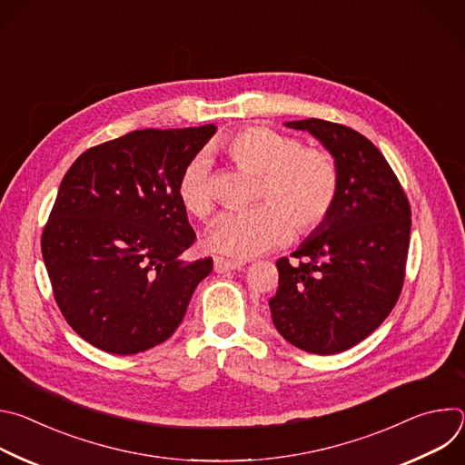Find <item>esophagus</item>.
I'll return each instance as SVG.
<instances>
[{
    "instance_id": "34e87169",
    "label": "esophagus",
    "mask_w": 465,
    "mask_h": 465,
    "mask_svg": "<svg viewBox=\"0 0 465 465\" xmlns=\"http://www.w3.org/2000/svg\"><path fill=\"white\" fill-rule=\"evenodd\" d=\"M242 267V262H237V261H230V259H221L217 257L215 259V272L223 274V272H230V271H237Z\"/></svg>"
}]
</instances>
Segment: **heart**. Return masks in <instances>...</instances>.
<instances>
[{"label":"heart","instance_id":"heart-1","mask_svg":"<svg viewBox=\"0 0 465 465\" xmlns=\"http://www.w3.org/2000/svg\"><path fill=\"white\" fill-rule=\"evenodd\" d=\"M213 149L237 169L259 176L252 212L224 215L208 237L223 255L253 257L285 244L292 232L305 237L333 213L341 193V169L327 151L307 149L298 138L267 126H244L221 138ZM183 210L198 221L213 215L210 163L189 162L176 182Z\"/></svg>","mask_w":465,"mask_h":465}]
</instances>
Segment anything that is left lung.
<instances>
[{
  "instance_id": "1",
  "label": "left lung",
  "mask_w": 465,
  "mask_h": 465,
  "mask_svg": "<svg viewBox=\"0 0 465 465\" xmlns=\"http://www.w3.org/2000/svg\"><path fill=\"white\" fill-rule=\"evenodd\" d=\"M333 154L341 193L327 223L276 261L272 322L292 346L346 351L384 322L400 300L411 242L409 198L381 151L357 130L323 119L285 123Z\"/></svg>"
}]
</instances>
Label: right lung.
<instances>
[{
  "label": "right lung",
  "mask_w": 465,
  "mask_h": 465,
  "mask_svg": "<svg viewBox=\"0 0 465 465\" xmlns=\"http://www.w3.org/2000/svg\"><path fill=\"white\" fill-rule=\"evenodd\" d=\"M215 124L134 130L83 153L42 232L54 302L92 346L134 355L167 341L213 259L183 262L196 239L176 182Z\"/></svg>",
  "instance_id": "1"
}]
</instances>
